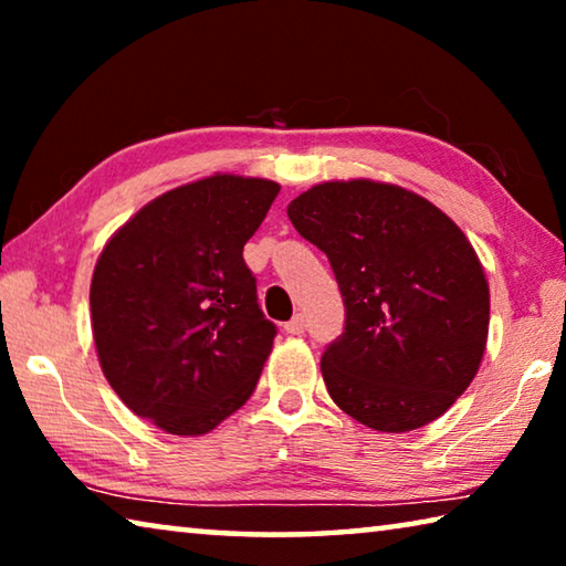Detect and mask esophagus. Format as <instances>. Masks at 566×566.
<instances>
[{
    "instance_id": "34e87169",
    "label": "esophagus",
    "mask_w": 566,
    "mask_h": 566,
    "mask_svg": "<svg viewBox=\"0 0 566 566\" xmlns=\"http://www.w3.org/2000/svg\"><path fill=\"white\" fill-rule=\"evenodd\" d=\"M284 329L290 334H302L304 332V317L302 314H294V317L284 324Z\"/></svg>"
}]
</instances>
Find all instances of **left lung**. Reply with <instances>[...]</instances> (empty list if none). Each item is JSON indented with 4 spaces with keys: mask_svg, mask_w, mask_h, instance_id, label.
Instances as JSON below:
<instances>
[{
    "mask_svg": "<svg viewBox=\"0 0 566 566\" xmlns=\"http://www.w3.org/2000/svg\"><path fill=\"white\" fill-rule=\"evenodd\" d=\"M286 214L327 254L347 310L322 354L334 405L391 434L442 417L472 385L490 332V286L462 229L371 179L324 181Z\"/></svg>",
    "mask_w": 566,
    "mask_h": 566,
    "instance_id": "8db88e82",
    "label": "left lung"
}]
</instances>
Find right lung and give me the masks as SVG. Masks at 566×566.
Segmentation results:
<instances>
[{
  "mask_svg": "<svg viewBox=\"0 0 566 566\" xmlns=\"http://www.w3.org/2000/svg\"><path fill=\"white\" fill-rule=\"evenodd\" d=\"M280 195L270 179L214 175L142 207L94 266L102 371L134 415L207 434L252 397L276 327L244 262Z\"/></svg>",
  "mask_w": 566,
  "mask_h": 566,
  "instance_id": "obj_1",
  "label": "right lung"
}]
</instances>
